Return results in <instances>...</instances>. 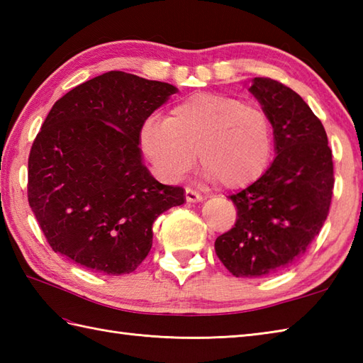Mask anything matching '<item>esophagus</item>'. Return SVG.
Returning a JSON list of instances; mask_svg holds the SVG:
<instances>
[{"instance_id":"1","label":"esophagus","mask_w":363,"mask_h":363,"mask_svg":"<svg viewBox=\"0 0 363 363\" xmlns=\"http://www.w3.org/2000/svg\"><path fill=\"white\" fill-rule=\"evenodd\" d=\"M186 199H187V203H199V201H203L204 196L199 194V191L187 187L186 189Z\"/></svg>"}]
</instances>
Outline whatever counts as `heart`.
<instances>
[{
    "label": "heart",
    "mask_w": 363,
    "mask_h": 363,
    "mask_svg": "<svg viewBox=\"0 0 363 363\" xmlns=\"http://www.w3.org/2000/svg\"><path fill=\"white\" fill-rule=\"evenodd\" d=\"M140 143L168 181L187 174L198 154L207 179L235 190L265 173L273 156L274 128L264 109L242 98L196 94L174 104L165 120H146Z\"/></svg>",
    "instance_id": "b5f03b06"
}]
</instances>
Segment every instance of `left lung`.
Returning <instances> with one entry per match:
<instances>
[{
  "mask_svg": "<svg viewBox=\"0 0 363 363\" xmlns=\"http://www.w3.org/2000/svg\"><path fill=\"white\" fill-rule=\"evenodd\" d=\"M250 91L273 121L276 157L229 196L237 220L215 252L235 277L269 276L303 256L325 225L334 189L326 130L304 99L269 78H254Z\"/></svg>",
  "mask_w": 363,
  "mask_h": 363,
  "instance_id": "obj_1",
  "label": "left lung"
}]
</instances>
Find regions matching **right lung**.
<instances>
[{"mask_svg":"<svg viewBox=\"0 0 363 363\" xmlns=\"http://www.w3.org/2000/svg\"><path fill=\"white\" fill-rule=\"evenodd\" d=\"M176 91L107 72L54 103L28 160V201L54 252L109 276L148 256L154 220L186 196L154 179L138 143L146 118Z\"/></svg>","mask_w":363,"mask_h":363,"instance_id":"obj_1","label":"right lung"}]
</instances>
